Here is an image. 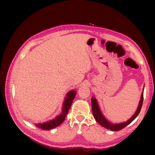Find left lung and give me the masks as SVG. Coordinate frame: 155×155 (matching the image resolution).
I'll list each match as a JSON object with an SVG mask.
<instances>
[{
  "label": "left lung",
  "mask_w": 155,
  "mask_h": 155,
  "mask_svg": "<svg viewBox=\"0 0 155 155\" xmlns=\"http://www.w3.org/2000/svg\"><path fill=\"white\" fill-rule=\"evenodd\" d=\"M143 101V92H142V93L141 99H140V101L139 102L138 109H137V111H136L135 113L134 114V115L131 117V118L128 121H127L126 122H124L121 124H113L109 122V121H108L104 116V115L102 114L101 112L100 109L99 105H98L97 102L96 100V98L94 97H92V98H91L92 114H93V116H94V118L96 119L97 122L99 124H100L102 127H105L107 129H110V130H112V131H118V130H120L121 129L125 128L127 125L130 124L136 118H137V116L140 113V110H141Z\"/></svg>",
  "instance_id": "8db88e82"
}]
</instances>
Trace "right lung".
Listing matches in <instances>:
<instances>
[{
    "instance_id": "obj_1",
    "label": "right lung",
    "mask_w": 155,
    "mask_h": 155,
    "mask_svg": "<svg viewBox=\"0 0 155 155\" xmlns=\"http://www.w3.org/2000/svg\"><path fill=\"white\" fill-rule=\"evenodd\" d=\"M76 95V92L75 91H71L67 94V97H65L64 101L63 103V107L62 109V112L59 116H58L56 118L52 120L47 121L43 124H35L38 128L42 130H50L51 129L55 128L61 124L65 120V117L67 116L70 107L72 105V101Z\"/></svg>"
}]
</instances>
